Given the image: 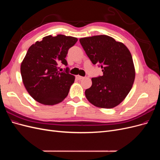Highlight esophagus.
Wrapping results in <instances>:
<instances>
[{"instance_id": "obj_1", "label": "esophagus", "mask_w": 160, "mask_h": 160, "mask_svg": "<svg viewBox=\"0 0 160 160\" xmlns=\"http://www.w3.org/2000/svg\"><path fill=\"white\" fill-rule=\"evenodd\" d=\"M84 78L83 77H82V76H80V75H76V79H78V80H81V79H83Z\"/></svg>"}]
</instances>
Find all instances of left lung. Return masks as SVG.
<instances>
[{"label": "left lung", "mask_w": 160, "mask_h": 160, "mask_svg": "<svg viewBox=\"0 0 160 160\" xmlns=\"http://www.w3.org/2000/svg\"><path fill=\"white\" fill-rule=\"evenodd\" d=\"M79 41L92 63L101 65L103 74L91 79L92 85L85 92L86 98L98 108L116 107L126 98L135 80L130 51L108 35L81 38Z\"/></svg>", "instance_id": "8db88e82"}]
</instances>
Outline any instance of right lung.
<instances>
[{
	"instance_id": "1",
	"label": "right lung",
	"mask_w": 160,
	"mask_h": 160,
	"mask_svg": "<svg viewBox=\"0 0 160 160\" xmlns=\"http://www.w3.org/2000/svg\"><path fill=\"white\" fill-rule=\"evenodd\" d=\"M77 38L63 35L42 38L28 48L21 65L22 83L35 101L43 105L61 103L69 93L75 76L58 69L61 63L67 65L65 57Z\"/></svg>"
}]
</instances>
